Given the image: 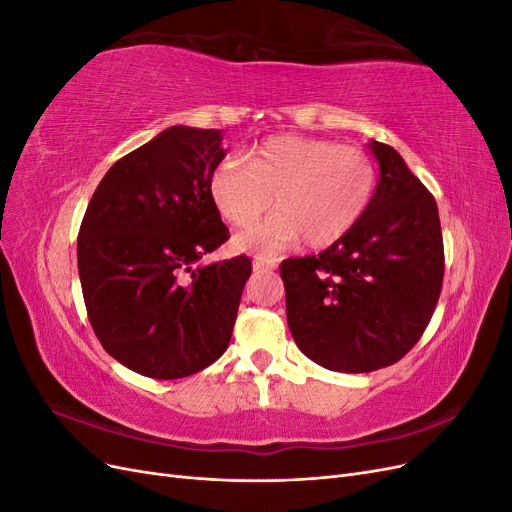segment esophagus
<instances>
[{
  "label": "esophagus",
  "instance_id": "obj_1",
  "mask_svg": "<svg viewBox=\"0 0 512 512\" xmlns=\"http://www.w3.org/2000/svg\"><path fill=\"white\" fill-rule=\"evenodd\" d=\"M275 269V262H265L256 258L254 260V273H267V271H273Z\"/></svg>",
  "mask_w": 512,
  "mask_h": 512
}]
</instances>
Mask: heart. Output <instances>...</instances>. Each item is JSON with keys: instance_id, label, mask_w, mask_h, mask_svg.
<instances>
[{"instance_id": "b5f03b06", "label": "heart", "mask_w": 512, "mask_h": 512, "mask_svg": "<svg viewBox=\"0 0 512 512\" xmlns=\"http://www.w3.org/2000/svg\"><path fill=\"white\" fill-rule=\"evenodd\" d=\"M378 168L367 151L322 138L280 134L211 170L209 194L220 215L250 226L271 203V218L241 232L237 245L273 256L303 239L327 247L363 218L376 194Z\"/></svg>"}]
</instances>
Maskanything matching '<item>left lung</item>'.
<instances>
[{"instance_id": "1", "label": "left lung", "mask_w": 512, "mask_h": 512, "mask_svg": "<svg viewBox=\"0 0 512 512\" xmlns=\"http://www.w3.org/2000/svg\"><path fill=\"white\" fill-rule=\"evenodd\" d=\"M369 149L380 179L363 218L324 252L280 267L294 342L307 359L346 374L404 359L444 280L436 198L391 145L371 141Z\"/></svg>"}]
</instances>
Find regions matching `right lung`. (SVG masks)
I'll return each mask as SVG.
<instances>
[{
    "label": "right lung",
    "instance_id": "obj_1",
    "mask_svg": "<svg viewBox=\"0 0 512 512\" xmlns=\"http://www.w3.org/2000/svg\"><path fill=\"white\" fill-rule=\"evenodd\" d=\"M218 130L173 126L117 160L79 230V275L102 348L136 374L177 380L226 352L252 260L198 265L230 237L209 194Z\"/></svg>",
    "mask_w": 512,
    "mask_h": 512
}]
</instances>
